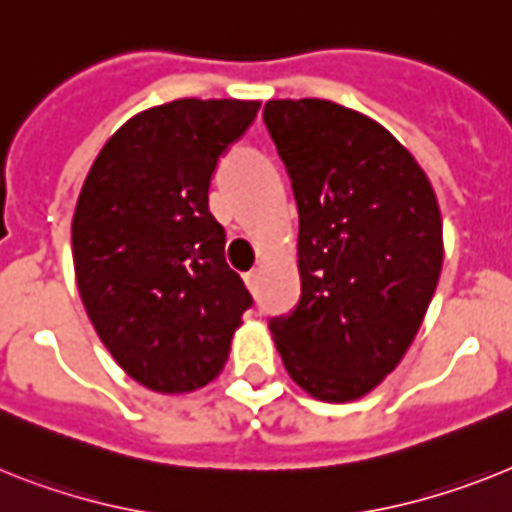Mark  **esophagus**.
Wrapping results in <instances>:
<instances>
[{
  "label": "esophagus",
  "mask_w": 512,
  "mask_h": 512,
  "mask_svg": "<svg viewBox=\"0 0 512 512\" xmlns=\"http://www.w3.org/2000/svg\"><path fill=\"white\" fill-rule=\"evenodd\" d=\"M244 283L249 286V291H257V283H260V270H249V273H244Z\"/></svg>",
  "instance_id": "obj_1"
}]
</instances>
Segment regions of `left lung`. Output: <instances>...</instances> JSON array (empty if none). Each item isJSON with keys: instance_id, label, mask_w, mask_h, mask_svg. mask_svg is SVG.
Wrapping results in <instances>:
<instances>
[{"instance_id": "1", "label": "left lung", "mask_w": 512, "mask_h": 512, "mask_svg": "<svg viewBox=\"0 0 512 512\" xmlns=\"http://www.w3.org/2000/svg\"><path fill=\"white\" fill-rule=\"evenodd\" d=\"M299 208L302 296L270 333L291 380L349 403L398 367L442 270L435 190L375 119L322 98L265 103Z\"/></svg>"}]
</instances>
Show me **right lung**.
I'll return each mask as SVG.
<instances>
[{
    "instance_id": "add662e5",
    "label": "right lung",
    "mask_w": 512,
    "mask_h": 512,
    "mask_svg": "<svg viewBox=\"0 0 512 512\" xmlns=\"http://www.w3.org/2000/svg\"><path fill=\"white\" fill-rule=\"evenodd\" d=\"M260 101L179 98L106 140L72 216L77 291L119 367L163 395L221 375L252 296L226 265V231L208 208L221 153Z\"/></svg>"
}]
</instances>
